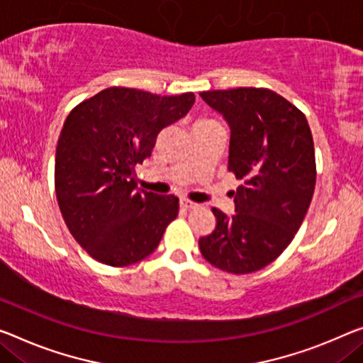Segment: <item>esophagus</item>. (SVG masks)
I'll return each mask as SVG.
<instances>
[{"instance_id":"obj_1","label":"esophagus","mask_w":363,"mask_h":363,"mask_svg":"<svg viewBox=\"0 0 363 363\" xmlns=\"http://www.w3.org/2000/svg\"><path fill=\"white\" fill-rule=\"evenodd\" d=\"M180 206L182 208H185V209H191V208H196V203H194V201H189V199H186V198H182L180 199Z\"/></svg>"}]
</instances>
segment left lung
Masks as SVG:
<instances>
[{
    "label": "left lung",
    "instance_id": "8db88e82",
    "mask_svg": "<svg viewBox=\"0 0 363 363\" xmlns=\"http://www.w3.org/2000/svg\"><path fill=\"white\" fill-rule=\"evenodd\" d=\"M199 96L230 126L228 172L242 180L235 214L213 208L216 228L199 250L219 269L248 274L281 256L302 225L316 183L313 136L302 111L271 89Z\"/></svg>",
    "mask_w": 363,
    "mask_h": 363
}]
</instances>
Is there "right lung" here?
I'll return each instance as SVG.
<instances>
[{
	"label": "right lung",
	"mask_w": 363,
	"mask_h": 363,
	"mask_svg": "<svg viewBox=\"0 0 363 363\" xmlns=\"http://www.w3.org/2000/svg\"><path fill=\"white\" fill-rule=\"evenodd\" d=\"M193 104V92L162 97L115 86L71 110L58 138L55 191L71 235L99 263L144 259L178 216L174 194L136 189L135 167Z\"/></svg>",
	"instance_id": "right-lung-1"
}]
</instances>
